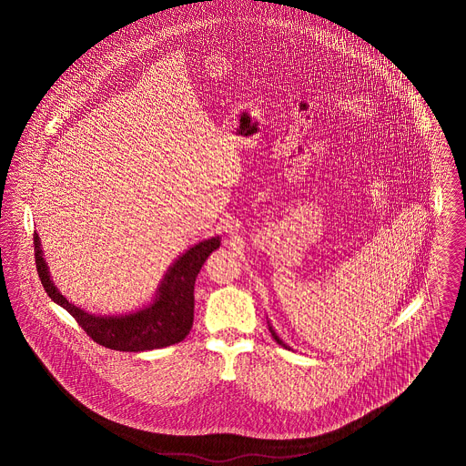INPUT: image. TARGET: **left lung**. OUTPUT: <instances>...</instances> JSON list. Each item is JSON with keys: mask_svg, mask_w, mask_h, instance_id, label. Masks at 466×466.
I'll return each instance as SVG.
<instances>
[{"mask_svg": "<svg viewBox=\"0 0 466 466\" xmlns=\"http://www.w3.org/2000/svg\"><path fill=\"white\" fill-rule=\"evenodd\" d=\"M268 330H270V333H272V337H274V340H276V342H278V344H281V346H283V348H287V350H289V346H287V344H285V342H283V340H281V339H279V337H278V335H276V332H274V330H272V327H268Z\"/></svg>", "mask_w": 466, "mask_h": 466, "instance_id": "8db88e82", "label": "left lung"}]
</instances>
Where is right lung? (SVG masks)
<instances>
[{"label":"right lung","instance_id":"obj_1","mask_svg":"<svg viewBox=\"0 0 466 466\" xmlns=\"http://www.w3.org/2000/svg\"><path fill=\"white\" fill-rule=\"evenodd\" d=\"M35 262L46 295L76 319L90 339L115 351H150L181 342L194 321V285L200 267L208 257L220 248V238L196 244L179 257L167 270L152 306L129 316L103 318L67 302L66 297L54 287L42 255L38 234H33Z\"/></svg>","mask_w":466,"mask_h":466}]
</instances>
